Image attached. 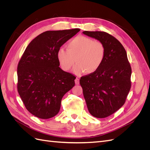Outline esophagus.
I'll return each instance as SVG.
<instances>
[{
	"instance_id": "34e87169",
	"label": "esophagus",
	"mask_w": 150,
	"mask_h": 150,
	"mask_svg": "<svg viewBox=\"0 0 150 150\" xmlns=\"http://www.w3.org/2000/svg\"><path fill=\"white\" fill-rule=\"evenodd\" d=\"M74 81H75V84H76L78 85V84H79V79L78 78H76V79H75Z\"/></svg>"
}]
</instances>
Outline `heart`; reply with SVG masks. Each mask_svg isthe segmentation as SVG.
Returning a JSON list of instances; mask_svg holds the SVG:
<instances>
[{
  "label": "heart",
  "mask_w": 150,
  "mask_h": 150,
  "mask_svg": "<svg viewBox=\"0 0 150 150\" xmlns=\"http://www.w3.org/2000/svg\"><path fill=\"white\" fill-rule=\"evenodd\" d=\"M67 49L60 48L57 59L62 70L69 71L74 64L73 72L79 75L85 71L93 74L99 69L104 61L106 49L104 44L98 40L83 35H78L67 44Z\"/></svg>",
  "instance_id": "heart-1"
}]
</instances>
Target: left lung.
<instances>
[{"mask_svg":"<svg viewBox=\"0 0 150 150\" xmlns=\"http://www.w3.org/2000/svg\"><path fill=\"white\" fill-rule=\"evenodd\" d=\"M83 33L101 42L106 49L99 69L79 81L90 114L104 118L125 104L131 88V68L124 47L115 38L101 31L86 30Z\"/></svg>","mask_w":150,"mask_h":150,"instance_id":"obj_1","label":"left lung"}]
</instances>
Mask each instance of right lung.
I'll return each mask as SVG.
<instances>
[{"label": "right lung", "mask_w": 150, "mask_h": 150, "mask_svg": "<svg viewBox=\"0 0 150 150\" xmlns=\"http://www.w3.org/2000/svg\"><path fill=\"white\" fill-rule=\"evenodd\" d=\"M80 30H48L29 44L17 67V90L32 115L49 119L60 110L64 95L74 86L76 77L59 67L57 52Z\"/></svg>", "instance_id": "1"}]
</instances>
